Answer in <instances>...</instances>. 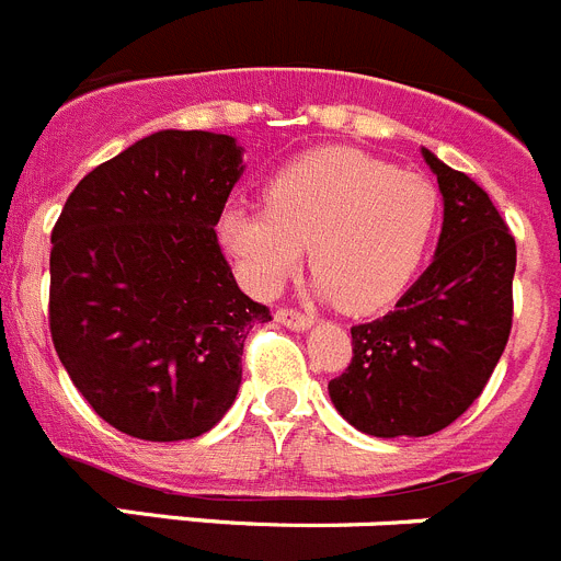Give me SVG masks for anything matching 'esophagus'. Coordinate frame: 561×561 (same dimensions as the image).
Segmentation results:
<instances>
[{"instance_id": "1", "label": "esophagus", "mask_w": 561, "mask_h": 561, "mask_svg": "<svg viewBox=\"0 0 561 561\" xmlns=\"http://www.w3.org/2000/svg\"><path fill=\"white\" fill-rule=\"evenodd\" d=\"M275 320L280 322V325L291 328V331H306V328H311V322H314L308 314H302V311H297V308H289V306L277 308Z\"/></svg>"}]
</instances>
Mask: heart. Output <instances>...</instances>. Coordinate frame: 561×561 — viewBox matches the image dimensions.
Here are the masks:
<instances>
[{"label":"heart","mask_w":561,"mask_h":561,"mask_svg":"<svg viewBox=\"0 0 561 561\" xmlns=\"http://www.w3.org/2000/svg\"><path fill=\"white\" fill-rule=\"evenodd\" d=\"M442 197L428 178L353 147H325L277 174L261 208H228L222 239L244 284L272 295L311 244L317 289L353 314L403 295L417 275Z\"/></svg>","instance_id":"heart-1"}]
</instances>
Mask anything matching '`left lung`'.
Listing matches in <instances>:
<instances>
[{"label": "left lung", "mask_w": 561, "mask_h": 561, "mask_svg": "<svg viewBox=\"0 0 561 561\" xmlns=\"http://www.w3.org/2000/svg\"><path fill=\"white\" fill-rule=\"evenodd\" d=\"M445 199L436 259L394 311L351 328L353 358L328 381L369 436H428L484 392L512 333L517 247L490 194L423 150Z\"/></svg>", "instance_id": "obj_1"}]
</instances>
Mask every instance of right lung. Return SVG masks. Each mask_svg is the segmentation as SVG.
Returning a JSON list of instances; mask_svg holds the SVG:
<instances>
[{
	"mask_svg": "<svg viewBox=\"0 0 561 561\" xmlns=\"http://www.w3.org/2000/svg\"><path fill=\"white\" fill-rule=\"evenodd\" d=\"M239 178L230 136L161 130L85 174L60 210L49 333L71 383L122 434L194 439L233 405L247 333L272 320L214 230Z\"/></svg>",
	"mask_w": 561,
	"mask_h": 561,
	"instance_id": "right-lung-1",
	"label": "right lung"
}]
</instances>
